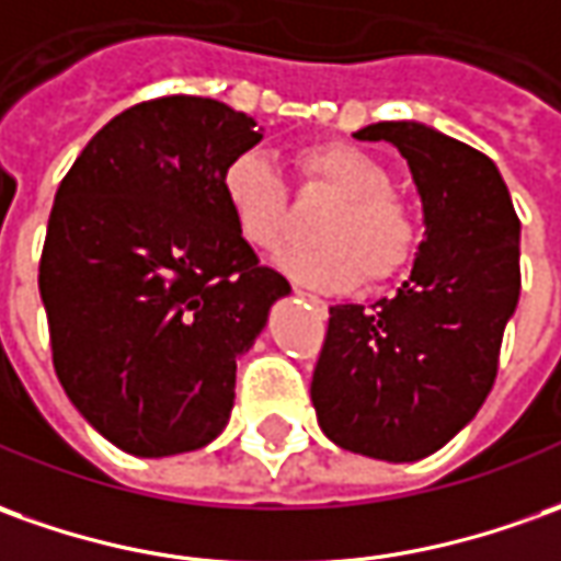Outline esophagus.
<instances>
[{"label":"esophagus","instance_id":"1","mask_svg":"<svg viewBox=\"0 0 561 561\" xmlns=\"http://www.w3.org/2000/svg\"><path fill=\"white\" fill-rule=\"evenodd\" d=\"M293 293H296V296H299V299H305V302H311L314 305V308H318L320 314H327V302H323V299H320V296H311V293H305V289H293Z\"/></svg>","mask_w":561,"mask_h":561}]
</instances>
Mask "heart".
<instances>
[{
    "mask_svg": "<svg viewBox=\"0 0 561 561\" xmlns=\"http://www.w3.org/2000/svg\"><path fill=\"white\" fill-rule=\"evenodd\" d=\"M305 180L323 185L335 204L318 222V247L287 250L277 268L305 287L342 293L403 272L419 250V216L391 192V170L351 142H314L296 156ZM234 231L256 250H274L287 231V185L272 156L250 149L219 176Z\"/></svg>",
    "mask_w": 561,
    "mask_h": 561,
    "instance_id": "b5f03b06",
    "label": "heart"
}]
</instances>
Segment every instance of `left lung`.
<instances>
[{
  "label": "left lung",
  "mask_w": 561,
  "mask_h": 561,
  "mask_svg": "<svg viewBox=\"0 0 561 561\" xmlns=\"http://www.w3.org/2000/svg\"><path fill=\"white\" fill-rule=\"evenodd\" d=\"M357 140L397 146L424 207V241L391 299L332 305L311 378L335 446L419 461L480 412L519 302V216L489 156L421 122H378Z\"/></svg>",
  "instance_id": "8db88e82"
}]
</instances>
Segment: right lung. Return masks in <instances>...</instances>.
<instances>
[{
  "label": "right lung",
  "mask_w": 561,
  "mask_h": 561,
  "mask_svg": "<svg viewBox=\"0 0 561 561\" xmlns=\"http://www.w3.org/2000/svg\"><path fill=\"white\" fill-rule=\"evenodd\" d=\"M262 140L210 96H158L96 130L54 195L38 293L54 369L112 446L168 458L214 443L238 357L289 296L234 231L219 176Z\"/></svg>",
  "instance_id": "right-lung-1"
}]
</instances>
